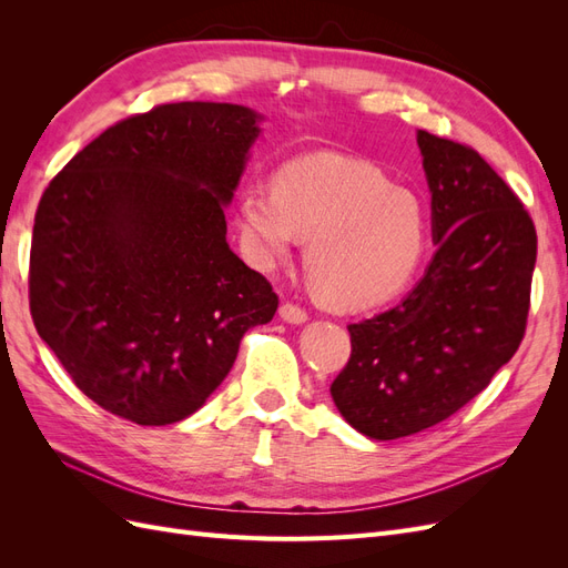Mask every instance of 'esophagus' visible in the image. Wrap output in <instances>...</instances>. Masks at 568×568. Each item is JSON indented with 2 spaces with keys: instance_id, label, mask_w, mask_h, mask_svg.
<instances>
[{
  "instance_id": "34e87169",
  "label": "esophagus",
  "mask_w": 568,
  "mask_h": 568,
  "mask_svg": "<svg viewBox=\"0 0 568 568\" xmlns=\"http://www.w3.org/2000/svg\"><path fill=\"white\" fill-rule=\"evenodd\" d=\"M280 317H282L284 322H288V324H303V322L307 320V313L303 311L301 305H296V303H284V305L280 307Z\"/></svg>"
}]
</instances>
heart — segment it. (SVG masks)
I'll list each match as a JSON object with an SVG mask.
<instances>
[{"label":"heart","mask_w":568,"mask_h":568,"mask_svg":"<svg viewBox=\"0 0 568 568\" xmlns=\"http://www.w3.org/2000/svg\"><path fill=\"white\" fill-rule=\"evenodd\" d=\"M239 232L257 267L282 263L298 242L320 301L363 311L393 298L426 248V213L379 168L338 153L286 163L274 186L248 184L239 196Z\"/></svg>","instance_id":"1"}]
</instances>
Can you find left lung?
Listing matches in <instances>:
<instances>
[{
    "instance_id": "left-lung-1",
    "label": "left lung",
    "mask_w": 568,
    "mask_h": 568,
    "mask_svg": "<svg viewBox=\"0 0 568 568\" xmlns=\"http://www.w3.org/2000/svg\"><path fill=\"white\" fill-rule=\"evenodd\" d=\"M438 251L390 311L348 324L351 357L332 398L376 440L453 417L519 351L536 267V225L478 151L417 132Z\"/></svg>"
}]
</instances>
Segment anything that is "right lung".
I'll list each match as a JSON object with an SVG mask.
<instances>
[{
	"label": "right lung",
	"mask_w": 568,
	"mask_h": 568,
	"mask_svg": "<svg viewBox=\"0 0 568 568\" xmlns=\"http://www.w3.org/2000/svg\"><path fill=\"white\" fill-rule=\"evenodd\" d=\"M236 104L134 113L65 163L32 227L30 315L73 384L142 426L175 424L230 374L280 296L227 244L257 136Z\"/></svg>",
	"instance_id": "right-lung-1"
}]
</instances>
